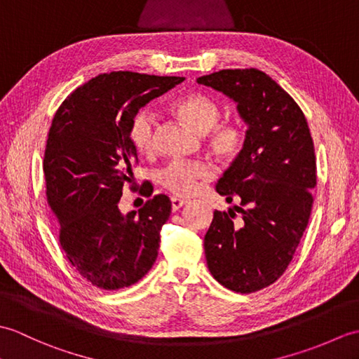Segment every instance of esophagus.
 Here are the masks:
<instances>
[{
  "label": "esophagus",
  "mask_w": 359,
  "mask_h": 359,
  "mask_svg": "<svg viewBox=\"0 0 359 359\" xmlns=\"http://www.w3.org/2000/svg\"><path fill=\"white\" fill-rule=\"evenodd\" d=\"M188 201L187 199H179V197H171V208L172 211L180 210L184 205H187Z\"/></svg>",
  "instance_id": "esophagus-1"
}]
</instances>
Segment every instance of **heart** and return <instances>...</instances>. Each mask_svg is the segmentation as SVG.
I'll return each mask as SVG.
<instances>
[{"instance_id":"b5f03b06","label":"heart","mask_w":359,"mask_h":359,"mask_svg":"<svg viewBox=\"0 0 359 359\" xmlns=\"http://www.w3.org/2000/svg\"><path fill=\"white\" fill-rule=\"evenodd\" d=\"M177 116L199 133H207V142L212 154L230 162L243 148L245 134L233 121H219L220 106L205 94H188L172 103ZM134 149L148 152L154 147V117L149 111L137 112L128 131ZM212 168L203 160H172L157 172L158 184L175 196H191L202 182L211 179Z\"/></svg>"}]
</instances>
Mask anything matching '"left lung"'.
Returning <instances> with one entry per match:
<instances>
[{
    "label": "left lung",
    "instance_id": "left-lung-1",
    "mask_svg": "<svg viewBox=\"0 0 359 359\" xmlns=\"http://www.w3.org/2000/svg\"><path fill=\"white\" fill-rule=\"evenodd\" d=\"M197 83L233 98L248 125L241 154L216 187L239 207L215 211L203 247L219 284L253 293L284 274L309 225L310 189L316 185L313 139L297 103L262 71L222 69Z\"/></svg>",
    "mask_w": 359,
    "mask_h": 359
}]
</instances>
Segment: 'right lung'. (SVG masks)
Wrapping results in <instances>:
<instances>
[{
    "label": "right lung",
    "instance_id": "obj_1",
    "mask_svg": "<svg viewBox=\"0 0 359 359\" xmlns=\"http://www.w3.org/2000/svg\"><path fill=\"white\" fill-rule=\"evenodd\" d=\"M184 80L100 74L67 95L53 116L43 160L46 197L67 261L97 288L133 285L156 262L171 201L157 194L139 216L120 212L123 185L139 162L128 131L140 108Z\"/></svg>",
    "mask_w": 359,
    "mask_h": 359
}]
</instances>
